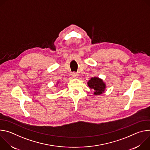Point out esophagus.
Segmentation results:
<instances>
[{"label": "esophagus", "mask_w": 150, "mask_h": 150, "mask_svg": "<svg viewBox=\"0 0 150 150\" xmlns=\"http://www.w3.org/2000/svg\"><path fill=\"white\" fill-rule=\"evenodd\" d=\"M72 78H76L78 76V75L77 73L73 72V73H72Z\"/></svg>", "instance_id": "1"}]
</instances>
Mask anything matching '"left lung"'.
Segmentation results:
<instances>
[{
	"label": "left lung",
	"instance_id": "8db88e82",
	"mask_svg": "<svg viewBox=\"0 0 150 150\" xmlns=\"http://www.w3.org/2000/svg\"><path fill=\"white\" fill-rule=\"evenodd\" d=\"M88 87L94 91V95L98 96L102 94L105 90L106 85L103 79L98 77H93L87 82Z\"/></svg>",
	"mask_w": 150,
	"mask_h": 150
}]
</instances>
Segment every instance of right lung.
Returning a JSON list of instances; mask_svg holds the SVG:
<instances>
[{
    "label": "right lung",
    "instance_id": "1",
    "mask_svg": "<svg viewBox=\"0 0 150 150\" xmlns=\"http://www.w3.org/2000/svg\"><path fill=\"white\" fill-rule=\"evenodd\" d=\"M59 83V82H57V83Z\"/></svg>",
    "mask_w": 150,
    "mask_h": 150
}]
</instances>
